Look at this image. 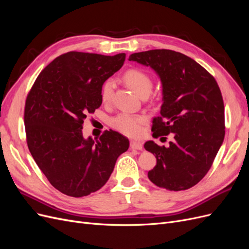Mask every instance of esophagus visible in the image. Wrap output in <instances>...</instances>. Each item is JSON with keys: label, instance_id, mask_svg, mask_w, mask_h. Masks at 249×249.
Here are the masks:
<instances>
[{"label": "esophagus", "instance_id": "1", "mask_svg": "<svg viewBox=\"0 0 249 249\" xmlns=\"http://www.w3.org/2000/svg\"><path fill=\"white\" fill-rule=\"evenodd\" d=\"M130 147H131L132 149H138V150H140V149L143 148V144H142L141 142H139V141H134V140H132V141L130 142Z\"/></svg>", "mask_w": 249, "mask_h": 249}]
</instances>
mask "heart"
I'll list each match as a JSON object with an SVG mask.
<instances>
[{
	"mask_svg": "<svg viewBox=\"0 0 249 249\" xmlns=\"http://www.w3.org/2000/svg\"><path fill=\"white\" fill-rule=\"evenodd\" d=\"M124 81L130 87L141 97H147L152 92L154 82L149 74L138 69H132L125 71L124 74ZM115 83L112 79H108L103 83L101 87V97L105 104H109L112 101L114 93ZM147 122L145 115L132 114L127 112H120L111 119V125L126 136L137 137L142 133L143 125Z\"/></svg>",
	"mask_w": 249,
	"mask_h": 249,
	"instance_id": "obj_1",
	"label": "heart"
}]
</instances>
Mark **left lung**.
<instances>
[{"label":"left lung","instance_id":"obj_1","mask_svg":"<svg viewBox=\"0 0 249 249\" xmlns=\"http://www.w3.org/2000/svg\"><path fill=\"white\" fill-rule=\"evenodd\" d=\"M129 60L150 66L159 74L163 104L152 131L155 138L173 136L168 147L145 142L144 148L157 159L148 178L166 190L189 189L207 175L224 139L220 88L212 74L182 53L150 50L135 53Z\"/></svg>","mask_w":249,"mask_h":249}]
</instances>
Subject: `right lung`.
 Instances as JSON below:
<instances>
[{
  "instance_id": "right-lung-1",
  "label": "right lung",
  "mask_w": 249,
  "mask_h": 249,
  "mask_svg": "<svg viewBox=\"0 0 249 249\" xmlns=\"http://www.w3.org/2000/svg\"><path fill=\"white\" fill-rule=\"evenodd\" d=\"M125 54L105 56L83 52L60 55L38 74L27 95V144L51 185L83 197L107 183L129 139L105 131L99 140L84 139L85 118L102 105L101 87L124 65Z\"/></svg>"
}]
</instances>
